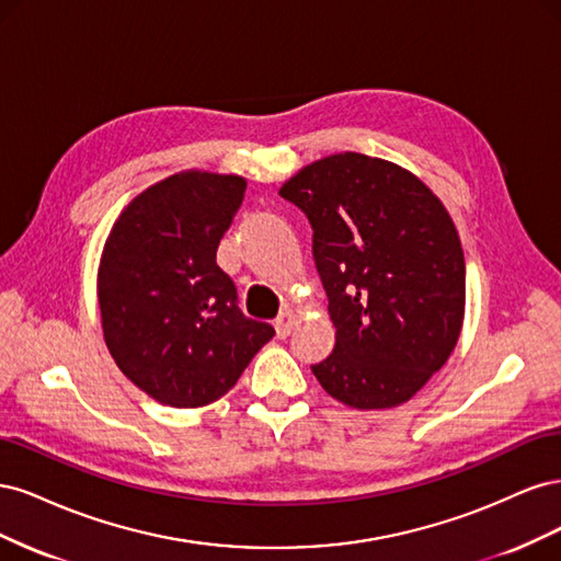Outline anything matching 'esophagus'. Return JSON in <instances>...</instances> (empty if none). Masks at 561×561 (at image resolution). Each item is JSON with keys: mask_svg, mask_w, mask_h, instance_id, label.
Wrapping results in <instances>:
<instances>
[{"mask_svg": "<svg viewBox=\"0 0 561 561\" xmlns=\"http://www.w3.org/2000/svg\"><path fill=\"white\" fill-rule=\"evenodd\" d=\"M274 328H276L278 339L290 336V332H293V328H295V313L287 311V313L278 316V318H276V322H274Z\"/></svg>", "mask_w": 561, "mask_h": 561, "instance_id": "esophagus-1", "label": "esophagus"}]
</instances>
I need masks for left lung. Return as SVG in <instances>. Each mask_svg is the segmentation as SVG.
<instances>
[{"label": "left lung", "instance_id": "8db88e82", "mask_svg": "<svg viewBox=\"0 0 561 561\" xmlns=\"http://www.w3.org/2000/svg\"><path fill=\"white\" fill-rule=\"evenodd\" d=\"M278 194L309 217L336 328L316 379L355 410L407 402L449 360L466 316L463 248L443 201L358 151L304 165Z\"/></svg>", "mask_w": 561, "mask_h": 561}]
</instances>
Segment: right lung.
Segmentation results:
<instances>
[{
    "label": "right lung",
    "mask_w": 561,
    "mask_h": 561,
    "mask_svg": "<svg viewBox=\"0 0 561 561\" xmlns=\"http://www.w3.org/2000/svg\"><path fill=\"white\" fill-rule=\"evenodd\" d=\"M245 186L239 175L175 173L135 196L105 241V344L126 379L161 404L194 410L219 400L276 334L241 313L215 260Z\"/></svg>",
    "instance_id": "right-lung-1"
}]
</instances>
